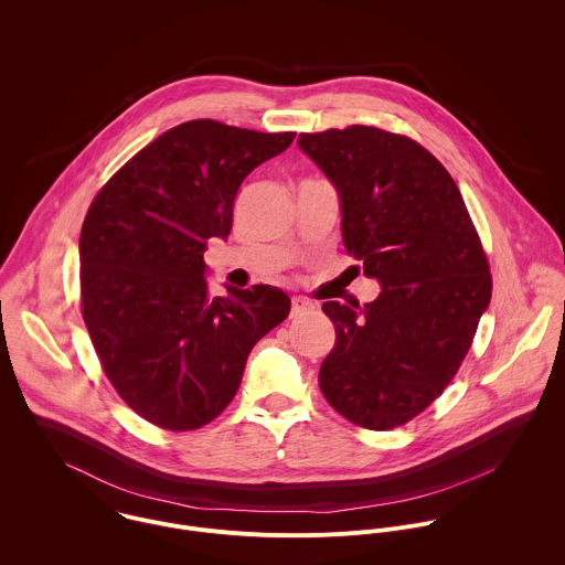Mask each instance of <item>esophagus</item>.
<instances>
[{"instance_id": "obj_1", "label": "esophagus", "mask_w": 565, "mask_h": 565, "mask_svg": "<svg viewBox=\"0 0 565 565\" xmlns=\"http://www.w3.org/2000/svg\"><path fill=\"white\" fill-rule=\"evenodd\" d=\"M316 311V307L309 302V300H305V298H294L291 300V318L294 320H300V318H305V316H309V313H313Z\"/></svg>"}]
</instances>
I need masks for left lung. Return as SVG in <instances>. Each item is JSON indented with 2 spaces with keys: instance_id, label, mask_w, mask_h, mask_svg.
I'll return each mask as SVG.
<instances>
[{
  "instance_id": "1",
  "label": "left lung",
  "mask_w": 565,
  "mask_h": 565,
  "mask_svg": "<svg viewBox=\"0 0 565 565\" xmlns=\"http://www.w3.org/2000/svg\"><path fill=\"white\" fill-rule=\"evenodd\" d=\"M298 146L339 193L348 254L381 285L365 307L323 302L337 337L320 390L356 426H403L455 379L489 307L479 233L452 175L408 137L350 126Z\"/></svg>"
}]
</instances>
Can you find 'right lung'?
<instances>
[{"label": "right lung", "instance_id": "add662e5", "mask_svg": "<svg viewBox=\"0 0 565 565\" xmlns=\"http://www.w3.org/2000/svg\"><path fill=\"white\" fill-rule=\"evenodd\" d=\"M296 132L184 121L95 195L81 233L82 318L99 363L135 413L167 430L215 419L242 385L254 343L285 322L271 285L213 298L204 249L228 239L245 175Z\"/></svg>", "mask_w": 565, "mask_h": 565}]
</instances>
